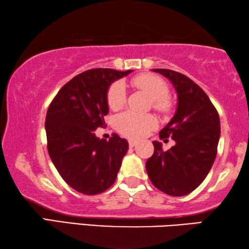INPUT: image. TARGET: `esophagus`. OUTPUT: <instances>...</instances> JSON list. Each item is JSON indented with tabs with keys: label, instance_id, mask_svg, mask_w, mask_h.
<instances>
[{
	"label": "esophagus",
	"instance_id": "obj_1",
	"mask_svg": "<svg viewBox=\"0 0 249 249\" xmlns=\"http://www.w3.org/2000/svg\"><path fill=\"white\" fill-rule=\"evenodd\" d=\"M136 144H137L136 141H133V140L128 141V146L130 147V148H132V147H134V146H136Z\"/></svg>",
	"mask_w": 249,
	"mask_h": 249
}]
</instances>
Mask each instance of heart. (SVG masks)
Segmentation results:
<instances>
[{"label":"heart","mask_w":249,"mask_h":249,"mask_svg":"<svg viewBox=\"0 0 249 249\" xmlns=\"http://www.w3.org/2000/svg\"><path fill=\"white\" fill-rule=\"evenodd\" d=\"M133 87L146 92L153 99V107L160 113H168L171 109V101L168 96L169 87L162 78L153 73H141L130 79ZM126 100L125 88L121 82L113 83L107 93L108 107L117 111L123 107ZM157 125V120L151 114H138L127 111L117 115L114 126L117 132L128 138H142L146 136Z\"/></svg>","instance_id":"b5f03b06"}]
</instances>
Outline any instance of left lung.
I'll list each match as a JSON object with an SVG mask.
<instances>
[{"instance_id": "1", "label": "left lung", "mask_w": 249, "mask_h": 249, "mask_svg": "<svg viewBox=\"0 0 249 249\" xmlns=\"http://www.w3.org/2000/svg\"><path fill=\"white\" fill-rule=\"evenodd\" d=\"M170 80L178 93V108L165 128L161 140L176 142L167 151L153 142L155 150L146 161L149 179L168 196H182L203 182L216 157L221 126L215 107L190 78L169 69H153Z\"/></svg>"}]
</instances>
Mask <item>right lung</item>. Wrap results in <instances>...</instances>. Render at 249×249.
I'll return each instance as SVG.
<instances>
[{
    "mask_svg": "<svg viewBox=\"0 0 249 249\" xmlns=\"http://www.w3.org/2000/svg\"><path fill=\"white\" fill-rule=\"evenodd\" d=\"M132 70L96 68L75 75L61 88L46 115L47 149L67 184L82 195L102 193L115 182L128 142L117 134L100 140L108 113L109 84Z\"/></svg>",
    "mask_w": 249,
    "mask_h": 249,
    "instance_id": "right-lung-1",
    "label": "right lung"
}]
</instances>
